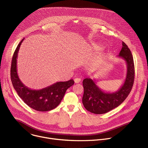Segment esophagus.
<instances>
[{"label": "esophagus", "mask_w": 148, "mask_h": 148, "mask_svg": "<svg viewBox=\"0 0 148 148\" xmlns=\"http://www.w3.org/2000/svg\"><path fill=\"white\" fill-rule=\"evenodd\" d=\"M81 81V79L79 78H76L74 79V82L75 83H78Z\"/></svg>", "instance_id": "obj_1"}]
</instances>
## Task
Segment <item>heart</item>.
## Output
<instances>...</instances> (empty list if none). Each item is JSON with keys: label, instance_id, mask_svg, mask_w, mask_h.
Instances as JSON below:
<instances>
[{"label": "heart", "instance_id": "b5f03b06", "mask_svg": "<svg viewBox=\"0 0 148 148\" xmlns=\"http://www.w3.org/2000/svg\"><path fill=\"white\" fill-rule=\"evenodd\" d=\"M99 48L100 49V47H97V49H99Z\"/></svg>", "mask_w": 148, "mask_h": 148}]
</instances>
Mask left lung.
I'll use <instances>...</instances> for the list:
<instances>
[{
  "mask_svg": "<svg viewBox=\"0 0 148 148\" xmlns=\"http://www.w3.org/2000/svg\"><path fill=\"white\" fill-rule=\"evenodd\" d=\"M118 56L125 61L127 72L123 85L117 91L104 92L90 78H86L82 81L84 90L82 103L90 112L102 114L111 111L125 101L132 90L135 77L134 62L131 51L124 42H122V47Z\"/></svg>",
  "mask_w": 148,
  "mask_h": 148,
  "instance_id": "obj_1",
  "label": "left lung"
}]
</instances>
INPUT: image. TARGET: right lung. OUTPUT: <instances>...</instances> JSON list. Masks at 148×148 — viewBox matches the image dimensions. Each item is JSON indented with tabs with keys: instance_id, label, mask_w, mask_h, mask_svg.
Here are the masks:
<instances>
[{
	"instance_id": "1",
	"label": "right lung",
	"mask_w": 148,
	"mask_h": 148,
	"mask_svg": "<svg viewBox=\"0 0 148 148\" xmlns=\"http://www.w3.org/2000/svg\"><path fill=\"white\" fill-rule=\"evenodd\" d=\"M21 40L13 54L10 69V77L13 86L18 95L30 108L38 111H49L56 108L64 96L67 90L74 84L73 79L57 82L46 88L34 90L25 86L18 78L17 71V58Z\"/></svg>"
}]
</instances>
